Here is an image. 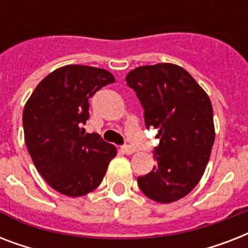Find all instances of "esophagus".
Here are the masks:
<instances>
[{
    "mask_svg": "<svg viewBox=\"0 0 248 248\" xmlns=\"http://www.w3.org/2000/svg\"><path fill=\"white\" fill-rule=\"evenodd\" d=\"M121 152L124 155H132V153H135L136 149L131 145H124V147H121Z\"/></svg>",
    "mask_w": 248,
    "mask_h": 248,
    "instance_id": "34e87169",
    "label": "esophagus"
}]
</instances>
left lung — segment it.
<instances>
[{"mask_svg": "<svg viewBox=\"0 0 248 248\" xmlns=\"http://www.w3.org/2000/svg\"><path fill=\"white\" fill-rule=\"evenodd\" d=\"M126 82L136 93L148 128H158L157 165L138 177L140 190L159 203L180 200L192 190L208 163L215 140L211 101L179 65L159 63L128 72Z\"/></svg>", "mask_w": 248, "mask_h": 248, "instance_id": "8db88e82", "label": "left lung"}]
</instances>
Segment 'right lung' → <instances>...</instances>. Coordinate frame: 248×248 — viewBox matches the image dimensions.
<instances>
[{
  "instance_id": "obj_1",
  "label": "right lung",
  "mask_w": 248,
  "mask_h": 248,
  "mask_svg": "<svg viewBox=\"0 0 248 248\" xmlns=\"http://www.w3.org/2000/svg\"><path fill=\"white\" fill-rule=\"evenodd\" d=\"M116 81L105 69L65 65L46 76L23 110L24 139L32 161L47 184L64 196L79 197L100 185L114 145L96 132L85 134L89 100Z\"/></svg>"
}]
</instances>
